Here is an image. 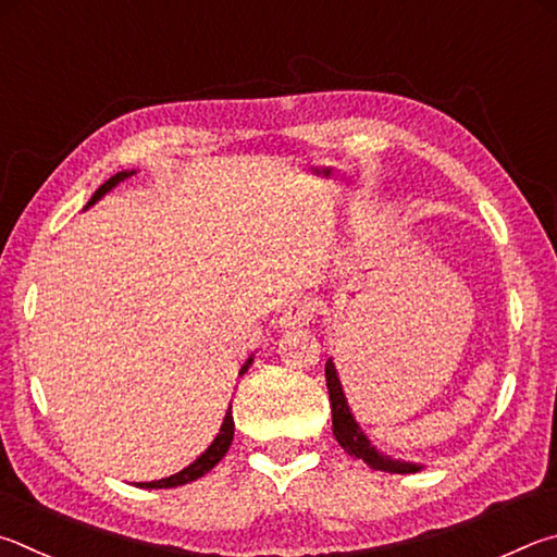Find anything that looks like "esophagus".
<instances>
[{
    "mask_svg": "<svg viewBox=\"0 0 557 557\" xmlns=\"http://www.w3.org/2000/svg\"><path fill=\"white\" fill-rule=\"evenodd\" d=\"M315 320V306L310 300H294L281 315V325L284 327H304Z\"/></svg>",
    "mask_w": 557,
    "mask_h": 557,
    "instance_id": "1",
    "label": "esophagus"
}]
</instances>
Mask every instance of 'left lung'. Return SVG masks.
I'll return each instance as SVG.
<instances>
[{
  "label": "left lung",
  "instance_id": "1",
  "mask_svg": "<svg viewBox=\"0 0 557 557\" xmlns=\"http://www.w3.org/2000/svg\"><path fill=\"white\" fill-rule=\"evenodd\" d=\"M325 382H327L330 406H333V433L347 455L357 457V460H364L369 467H372V470H382V472H392V474H408V472L421 470L418 465L392 460V457L379 453L376 447L367 441V435L359 431V425L352 418V411H349L333 359H327V364H325Z\"/></svg>",
  "mask_w": 557,
  "mask_h": 557
}]
</instances>
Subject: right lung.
I'll return each mask as SVG.
<instances>
[{"instance_id": "1", "label": "right lung", "mask_w": 557, "mask_h": 557, "mask_svg": "<svg viewBox=\"0 0 557 557\" xmlns=\"http://www.w3.org/2000/svg\"><path fill=\"white\" fill-rule=\"evenodd\" d=\"M129 175H134V171H122V173L112 175L110 181H104V183L100 185V188L95 190L90 202H87V208H90V205H92L95 200H100L107 190H112L116 183H122V181L129 178ZM249 364H251V359H247V364H244V367L239 369V376H242L244 372H247ZM232 435H234V418H232V404H230V411H227V416H224V421H222V428H220L218 437H214L212 445L198 457V460L185 467V470L175 472V474H171V476H165V480H159V482H139L136 486H146V490H169V486H181V484H188V482H193V480H198V476L208 474V472L212 470V467L218 465L224 455H227L230 445H232Z\"/></svg>"}]
</instances>
